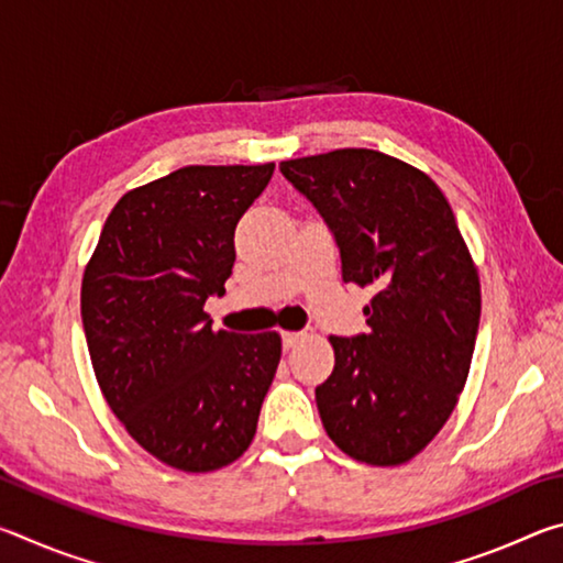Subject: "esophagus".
<instances>
[{
    "instance_id": "1",
    "label": "esophagus",
    "mask_w": 563,
    "mask_h": 563,
    "mask_svg": "<svg viewBox=\"0 0 563 563\" xmlns=\"http://www.w3.org/2000/svg\"><path fill=\"white\" fill-rule=\"evenodd\" d=\"M305 338H308V332H302V330H298V332H283V347L290 350V347L298 345V342L305 340Z\"/></svg>"
}]
</instances>
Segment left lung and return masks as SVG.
<instances>
[{
  "label": "left lung",
  "mask_w": 563,
  "mask_h": 563,
  "mask_svg": "<svg viewBox=\"0 0 563 563\" xmlns=\"http://www.w3.org/2000/svg\"><path fill=\"white\" fill-rule=\"evenodd\" d=\"M340 247L342 280L373 285L369 332L332 335L316 387L322 427L352 460L397 466L442 430L470 375L479 275L434 180L369 148L283 161Z\"/></svg>",
  "instance_id": "1"
}]
</instances>
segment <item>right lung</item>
<instances>
[{"mask_svg": "<svg viewBox=\"0 0 563 563\" xmlns=\"http://www.w3.org/2000/svg\"><path fill=\"white\" fill-rule=\"evenodd\" d=\"M263 166H186L113 206L84 271L81 320L111 412L180 472L235 462L255 437L280 362L278 332L213 330L235 225L273 176Z\"/></svg>", "mask_w": 563, "mask_h": 563, "instance_id": "add662e5", "label": "right lung"}]
</instances>
